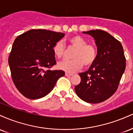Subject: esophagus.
<instances>
[{
	"instance_id": "esophagus-1",
	"label": "esophagus",
	"mask_w": 133,
	"mask_h": 133,
	"mask_svg": "<svg viewBox=\"0 0 133 133\" xmlns=\"http://www.w3.org/2000/svg\"><path fill=\"white\" fill-rule=\"evenodd\" d=\"M65 75L66 76H72V74H71V73H69V72H65Z\"/></svg>"
}]
</instances>
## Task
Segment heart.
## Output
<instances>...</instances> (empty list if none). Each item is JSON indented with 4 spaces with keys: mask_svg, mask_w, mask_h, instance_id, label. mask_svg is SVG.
<instances>
[{
    "mask_svg": "<svg viewBox=\"0 0 133 133\" xmlns=\"http://www.w3.org/2000/svg\"><path fill=\"white\" fill-rule=\"evenodd\" d=\"M68 48L75 49L72 54V59L64 61L58 64V68L69 72H74L81 69L83 65L91 66L96 61L97 56V48L94 44L80 36H74L68 39ZM55 57L62 59L66 52V47L62 41L56 42L52 47Z\"/></svg>",
    "mask_w": 133,
    "mask_h": 133,
    "instance_id": "1",
    "label": "heart"
}]
</instances>
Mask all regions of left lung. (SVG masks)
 <instances>
[{
  "label": "left lung",
  "instance_id": "1",
  "mask_svg": "<svg viewBox=\"0 0 133 133\" xmlns=\"http://www.w3.org/2000/svg\"><path fill=\"white\" fill-rule=\"evenodd\" d=\"M83 33L94 38L97 56L88 71L79 73L81 81L74 89L85 102L99 103L117 91L126 69V57L121 42L104 30H92Z\"/></svg>",
  "mask_w": 133,
  "mask_h": 133
}]
</instances>
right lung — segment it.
Wrapping results in <instances>:
<instances>
[{
  "instance_id": "obj_1",
  "label": "right lung",
  "mask_w": 133,
  "mask_h": 133,
  "mask_svg": "<svg viewBox=\"0 0 133 133\" xmlns=\"http://www.w3.org/2000/svg\"><path fill=\"white\" fill-rule=\"evenodd\" d=\"M64 35L51 30L32 29L15 39L9 64L14 84L25 97L37 99L44 97L53 89L58 79L64 76L62 70L50 69L56 64L52 47Z\"/></svg>"
}]
</instances>
